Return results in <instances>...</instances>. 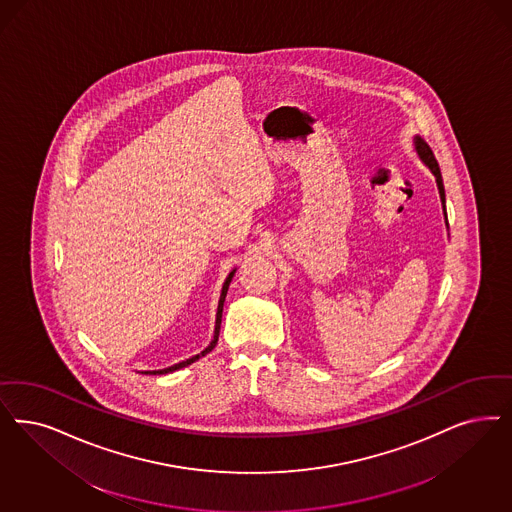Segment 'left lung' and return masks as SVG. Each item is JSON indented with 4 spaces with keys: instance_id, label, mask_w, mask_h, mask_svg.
<instances>
[{
    "instance_id": "1",
    "label": "left lung",
    "mask_w": 512,
    "mask_h": 512,
    "mask_svg": "<svg viewBox=\"0 0 512 512\" xmlns=\"http://www.w3.org/2000/svg\"><path fill=\"white\" fill-rule=\"evenodd\" d=\"M416 151L422 157L423 162L429 166V170L437 177V185H439V193H441L442 208H444V215H446V198H444V183H442L441 168L439 162L435 159L431 147L425 141L416 138ZM446 225H448V217H446Z\"/></svg>"
}]
</instances>
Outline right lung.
Here are the masks:
<instances>
[{"label":"right lung","mask_w":512,"mask_h":512,"mask_svg":"<svg viewBox=\"0 0 512 512\" xmlns=\"http://www.w3.org/2000/svg\"><path fill=\"white\" fill-rule=\"evenodd\" d=\"M232 276H234V270L230 272L229 278L225 280L223 291H221V299H219V306H217V318H215V331H213V340L210 342V346H208L204 352H200L198 355H194V357L187 359V361H181V363L172 365V367H168V369H162V371H149L145 372V374H168V372H174L177 371V369H183V367L191 365V363H194V361H198L200 357H204L206 353L212 352L213 348H215V344H217V340H219V329H221V318H223V304H225V297H227V291H229V285L230 280H232Z\"/></svg>","instance_id":"obj_1"}]
</instances>
